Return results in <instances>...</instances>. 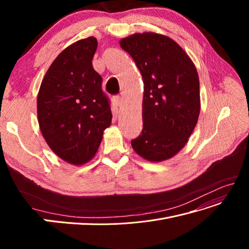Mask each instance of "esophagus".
Listing matches in <instances>:
<instances>
[{
    "instance_id": "obj_1",
    "label": "esophagus",
    "mask_w": 249,
    "mask_h": 249,
    "mask_svg": "<svg viewBox=\"0 0 249 249\" xmlns=\"http://www.w3.org/2000/svg\"><path fill=\"white\" fill-rule=\"evenodd\" d=\"M114 101H115V103H116L117 106H119V107H122V106H123V104H124V99H123V96H122V95H116V96H114Z\"/></svg>"
}]
</instances>
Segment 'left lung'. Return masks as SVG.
Returning a JSON list of instances; mask_svg holds the SVG:
<instances>
[{
  "label": "left lung",
  "instance_id": "obj_1",
  "mask_svg": "<svg viewBox=\"0 0 249 249\" xmlns=\"http://www.w3.org/2000/svg\"><path fill=\"white\" fill-rule=\"evenodd\" d=\"M119 44L133 58L144 83L143 129L131 141L133 149L150 162L167 160L185 146L197 124V71L185 51L167 36L136 33Z\"/></svg>",
  "mask_w": 249,
  "mask_h": 249
}]
</instances>
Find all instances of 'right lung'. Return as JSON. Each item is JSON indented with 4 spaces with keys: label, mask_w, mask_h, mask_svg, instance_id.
I'll return each mask as SVG.
<instances>
[{
    "label": "right lung",
    "mask_w": 249,
    "mask_h": 249,
    "mask_svg": "<svg viewBox=\"0 0 249 249\" xmlns=\"http://www.w3.org/2000/svg\"><path fill=\"white\" fill-rule=\"evenodd\" d=\"M94 37L60 53L44 76L37 96V116L43 138L64 161L81 165L92 159L111 124L110 101L103 79L92 66Z\"/></svg>",
    "instance_id": "add662e5"
}]
</instances>
